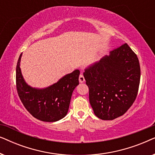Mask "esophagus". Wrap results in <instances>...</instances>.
Here are the masks:
<instances>
[{"label": "esophagus", "instance_id": "34e87169", "mask_svg": "<svg viewBox=\"0 0 155 155\" xmlns=\"http://www.w3.org/2000/svg\"><path fill=\"white\" fill-rule=\"evenodd\" d=\"M79 81L80 82H84V81H85V80H84V78L83 76V74L81 73L79 76Z\"/></svg>", "mask_w": 155, "mask_h": 155}]
</instances>
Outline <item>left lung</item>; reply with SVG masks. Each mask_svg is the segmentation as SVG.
<instances>
[{
    "instance_id": "8db88e82",
    "label": "left lung",
    "mask_w": 155,
    "mask_h": 155,
    "mask_svg": "<svg viewBox=\"0 0 155 155\" xmlns=\"http://www.w3.org/2000/svg\"><path fill=\"white\" fill-rule=\"evenodd\" d=\"M83 75L90 104L100 119L123 116L136 99L140 67L137 55L126 43L86 68Z\"/></svg>"
}]
</instances>
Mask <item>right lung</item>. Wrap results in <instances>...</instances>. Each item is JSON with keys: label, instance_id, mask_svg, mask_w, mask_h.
I'll use <instances>...</instances> for the list:
<instances>
[{"label": "right lung", "instance_id": "add662e5", "mask_svg": "<svg viewBox=\"0 0 155 155\" xmlns=\"http://www.w3.org/2000/svg\"><path fill=\"white\" fill-rule=\"evenodd\" d=\"M22 54L16 67V88L27 111L42 121L54 122L65 117L68 111L73 92L79 84L80 71L75 70L47 88L38 90L27 85L20 68Z\"/></svg>", "mask_w": 155, "mask_h": 155}]
</instances>
